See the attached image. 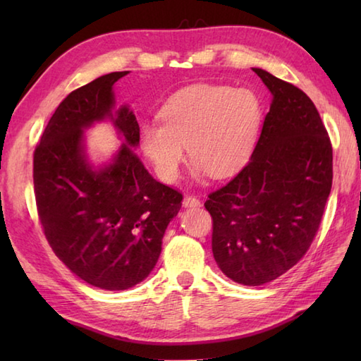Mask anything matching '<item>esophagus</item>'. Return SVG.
Masks as SVG:
<instances>
[{
  "instance_id": "esophagus-1",
  "label": "esophagus",
  "mask_w": 361,
  "mask_h": 361,
  "mask_svg": "<svg viewBox=\"0 0 361 361\" xmlns=\"http://www.w3.org/2000/svg\"><path fill=\"white\" fill-rule=\"evenodd\" d=\"M183 206L185 208H195V206H200V200L195 195H186L185 200H183Z\"/></svg>"
}]
</instances>
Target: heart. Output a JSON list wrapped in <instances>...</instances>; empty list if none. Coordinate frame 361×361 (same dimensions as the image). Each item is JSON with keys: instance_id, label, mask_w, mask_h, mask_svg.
<instances>
[{"instance_id": "heart-1", "label": "heart", "mask_w": 361, "mask_h": 361, "mask_svg": "<svg viewBox=\"0 0 361 361\" xmlns=\"http://www.w3.org/2000/svg\"><path fill=\"white\" fill-rule=\"evenodd\" d=\"M159 121L141 127V147L163 181L180 176L186 157L197 173L225 178L247 164L257 140L262 109L248 88L195 85L173 94Z\"/></svg>"}]
</instances>
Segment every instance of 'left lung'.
<instances>
[{"label":"left lung","mask_w":361,"mask_h":361,"mask_svg":"<svg viewBox=\"0 0 361 361\" xmlns=\"http://www.w3.org/2000/svg\"><path fill=\"white\" fill-rule=\"evenodd\" d=\"M273 102L252 155L234 178L208 195L212 252L243 286L288 271L315 239L332 188V144L302 90L252 68Z\"/></svg>","instance_id":"8db88e82"}]
</instances>
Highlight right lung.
I'll return each instance as SVG.
<instances>
[{
    "label": "right lung",
    "instance_id": "1",
    "mask_svg": "<svg viewBox=\"0 0 361 361\" xmlns=\"http://www.w3.org/2000/svg\"><path fill=\"white\" fill-rule=\"evenodd\" d=\"M127 73L105 74L71 91L34 152V194L46 240L74 274L104 290H127L147 278L183 202L133 150L140 142L133 111L126 105L114 110L113 85ZM104 118L125 144L96 171L82 152V130Z\"/></svg>",
    "mask_w": 361,
    "mask_h": 361
}]
</instances>
